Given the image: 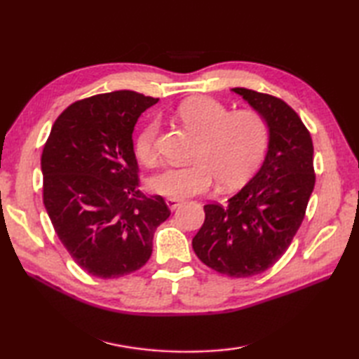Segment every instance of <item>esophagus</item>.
<instances>
[{
    "instance_id": "34e87169",
    "label": "esophagus",
    "mask_w": 359,
    "mask_h": 359,
    "mask_svg": "<svg viewBox=\"0 0 359 359\" xmlns=\"http://www.w3.org/2000/svg\"><path fill=\"white\" fill-rule=\"evenodd\" d=\"M166 205H168V208H170L171 211H174L180 205V201L179 199H174V197H168Z\"/></svg>"
}]
</instances>
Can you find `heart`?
Returning <instances> with one entry per match:
<instances>
[{
  "label": "heart",
  "instance_id": "b5f03b06",
  "mask_svg": "<svg viewBox=\"0 0 359 359\" xmlns=\"http://www.w3.org/2000/svg\"><path fill=\"white\" fill-rule=\"evenodd\" d=\"M177 116L199 137L194 163L165 166L149 180L152 191L185 199L207 193L219 179L226 188L238 187L256 172L270 143V128L261 114L251 109L230 112L212 97H194L179 104ZM158 121L151 120L135 139V156L143 165L157 162Z\"/></svg>",
  "mask_w": 359,
  "mask_h": 359
}]
</instances>
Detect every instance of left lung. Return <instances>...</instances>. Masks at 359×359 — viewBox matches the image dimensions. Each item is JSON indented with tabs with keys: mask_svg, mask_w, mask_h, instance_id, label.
Returning a JSON list of instances; mask_svg holds the SVG:
<instances>
[{
	"mask_svg": "<svg viewBox=\"0 0 359 359\" xmlns=\"http://www.w3.org/2000/svg\"><path fill=\"white\" fill-rule=\"evenodd\" d=\"M233 90L269 123V151L261 170L226 207L205 205L193 248L217 273L250 278L276 264L299 230L315 188L313 142L284 100L245 88Z\"/></svg>",
	"mask_w": 359,
	"mask_h": 359,
	"instance_id": "obj_1",
	"label": "left lung"
}]
</instances>
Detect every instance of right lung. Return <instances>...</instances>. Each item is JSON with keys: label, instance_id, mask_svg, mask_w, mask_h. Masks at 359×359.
I'll return each instance as SVG.
<instances>
[{"label": "right lung", "instance_id": "add662e5", "mask_svg": "<svg viewBox=\"0 0 359 359\" xmlns=\"http://www.w3.org/2000/svg\"><path fill=\"white\" fill-rule=\"evenodd\" d=\"M158 98L134 90L83 98L60 114L41 154L43 202L58 239L83 270L114 279L148 262L162 196H144L133 131Z\"/></svg>", "mask_w": 359, "mask_h": 359}]
</instances>
